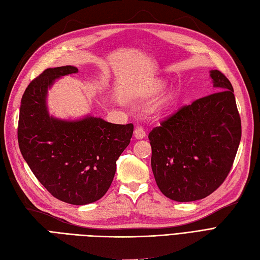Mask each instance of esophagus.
<instances>
[{
  "label": "esophagus",
  "mask_w": 260,
  "mask_h": 260,
  "mask_svg": "<svg viewBox=\"0 0 260 260\" xmlns=\"http://www.w3.org/2000/svg\"><path fill=\"white\" fill-rule=\"evenodd\" d=\"M135 137L137 139H143L146 137V132L144 130V128L142 127H137L135 130Z\"/></svg>",
  "instance_id": "obj_1"
}]
</instances>
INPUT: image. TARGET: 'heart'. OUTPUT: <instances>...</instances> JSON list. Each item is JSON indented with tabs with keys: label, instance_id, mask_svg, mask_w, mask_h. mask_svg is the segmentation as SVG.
<instances>
[{
	"label": "heart",
	"instance_id": "heart-1",
	"mask_svg": "<svg viewBox=\"0 0 260 260\" xmlns=\"http://www.w3.org/2000/svg\"><path fill=\"white\" fill-rule=\"evenodd\" d=\"M169 101H170V98H166V99H165V100L162 101V103H164V104H166V103H168Z\"/></svg>",
	"mask_w": 260,
	"mask_h": 260
}]
</instances>
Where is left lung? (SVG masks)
<instances>
[{
  "instance_id": "1",
  "label": "left lung",
  "mask_w": 260,
  "mask_h": 260,
  "mask_svg": "<svg viewBox=\"0 0 260 260\" xmlns=\"http://www.w3.org/2000/svg\"><path fill=\"white\" fill-rule=\"evenodd\" d=\"M210 77L217 92L182 106L148 135L155 181L172 201L193 202L215 192L240 145L233 86L219 70H211Z\"/></svg>"
}]
</instances>
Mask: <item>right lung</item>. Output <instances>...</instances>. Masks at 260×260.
<instances>
[{
	"label": "right lung",
	"mask_w": 260,
	"mask_h": 260,
	"mask_svg": "<svg viewBox=\"0 0 260 260\" xmlns=\"http://www.w3.org/2000/svg\"><path fill=\"white\" fill-rule=\"evenodd\" d=\"M76 73L74 66L48 68L29 83L21 99L17 136L22 157L46 190L59 201L85 205L108 191L133 124L93 116L79 120L50 116L48 89L55 79Z\"/></svg>",
	"instance_id": "add662e5"
}]
</instances>
